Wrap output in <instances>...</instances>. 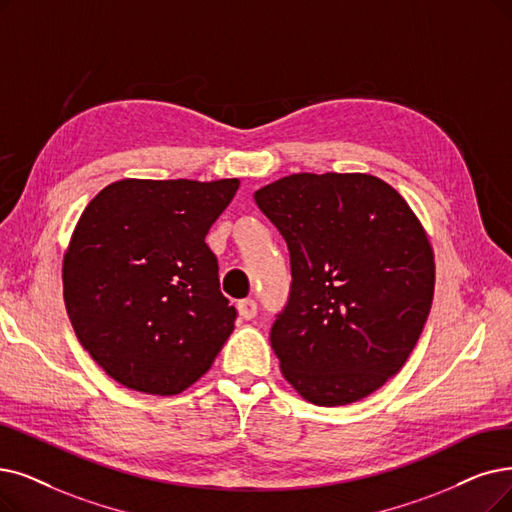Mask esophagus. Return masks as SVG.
<instances>
[{"instance_id":"obj_1","label":"esophagus","mask_w":512,"mask_h":512,"mask_svg":"<svg viewBox=\"0 0 512 512\" xmlns=\"http://www.w3.org/2000/svg\"><path fill=\"white\" fill-rule=\"evenodd\" d=\"M237 311L243 319H254L256 313H258V304L252 298H245V300L237 302Z\"/></svg>"}]
</instances>
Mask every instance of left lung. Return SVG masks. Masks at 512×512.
Here are the masks:
<instances>
[{"mask_svg":"<svg viewBox=\"0 0 512 512\" xmlns=\"http://www.w3.org/2000/svg\"><path fill=\"white\" fill-rule=\"evenodd\" d=\"M254 199L290 250V298L271 327L283 378L325 407L378 391L431 313L435 260L420 220L370 174H292Z\"/></svg>","mask_w":512,"mask_h":512,"instance_id":"left-lung-1","label":"left lung"}]
</instances>
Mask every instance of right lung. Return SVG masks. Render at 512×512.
<instances>
[{
  "label": "right lung",
  "instance_id": "1",
  "mask_svg": "<svg viewBox=\"0 0 512 512\" xmlns=\"http://www.w3.org/2000/svg\"><path fill=\"white\" fill-rule=\"evenodd\" d=\"M237 189V178H126L81 214L63 262L65 306L81 346L119 384L178 395L231 336L237 311L206 235Z\"/></svg>",
  "mask_w": 512,
  "mask_h": 512
}]
</instances>
